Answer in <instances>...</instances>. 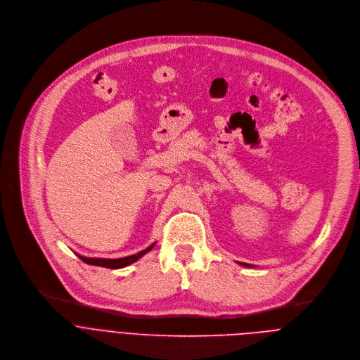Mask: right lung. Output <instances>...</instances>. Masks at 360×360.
I'll list each match as a JSON object with an SVG mask.
<instances>
[{
	"label": "right lung",
	"instance_id": "right-lung-1",
	"mask_svg": "<svg viewBox=\"0 0 360 360\" xmlns=\"http://www.w3.org/2000/svg\"><path fill=\"white\" fill-rule=\"evenodd\" d=\"M153 248V245L148 247L146 250H143L134 255H130V257H124V258H119V259H105V258H85V257H81L79 258L86 262V264H91V265H98V266H105V268H112V269H116V268H123L126 265H130L131 262L137 261L140 257H143L145 254H148L150 250Z\"/></svg>",
	"mask_w": 360,
	"mask_h": 360
}]
</instances>
